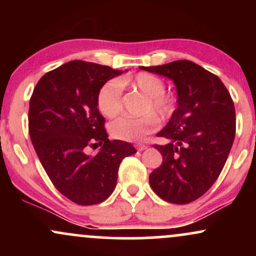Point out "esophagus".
Segmentation results:
<instances>
[{"instance_id": "esophagus-1", "label": "esophagus", "mask_w": 256, "mask_h": 256, "mask_svg": "<svg viewBox=\"0 0 256 256\" xmlns=\"http://www.w3.org/2000/svg\"><path fill=\"white\" fill-rule=\"evenodd\" d=\"M134 146H136V149H137V150H140V152H142V150H146V149L148 148V146L144 144V143H137V144Z\"/></svg>"}]
</instances>
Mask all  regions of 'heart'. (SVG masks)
I'll return each instance as SVG.
<instances>
[{
	"label": "heart",
	"instance_id": "b5f03b06",
	"mask_svg": "<svg viewBox=\"0 0 256 256\" xmlns=\"http://www.w3.org/2000/svg\"><path fill=\"white\" fill-rule=\"evenodd\" d=\"M134 88L146 98L143 113L152 112L158 118L166 119L174 110V98L165 94V82L152 73L140 72L134 78L124 77L116 82H108L98 94V108L106 118H114L122 110V88ZM158 120L152 114L142 118L122 116L110 125L112 137L126 142H140L155 130Z\"/></svg>",
	"mask_w": 256,
	"mask_h": 256
}]
</instances>
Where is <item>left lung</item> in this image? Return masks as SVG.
Segmentation results:
<instances>
[{
    "label": "left lung",
    "instance_id": "1",
    "mask_svg": "<svg viewBox=\"0 0 256 256\" xmlns=\"http://www.w3.org/2000/svg\"><path fill=\"white\" fill-rule=\"evenodd\" d=\"M174 83L178 107L160 132L162 164L149 176L158 196L177 204L201 198L219 177L236 132V114L219 77L189 60L140 67Z\"/></svg>",
    "mask_w": 256,
    "mask_h": 256
}]
</instances>
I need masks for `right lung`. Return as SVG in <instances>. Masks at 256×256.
Segmentation results:
<instances>
[{"instance_id":"obj_1","label":"right lung","mask_w":256,"mask_h":256,"mask_svg":"<svg viewBox=\"0 0 256 256\" xmlns=\"http://www.w3.org/2000/svg\"><path fill=\"white\" fill-rule=\"evenodd\" d=\"M122 73L73 60L46 73L31 96L28 132L37 156L54 186L77 204L110 198L120 162L136 152L131 143L108 140L98 108L100 89ZM89 146L99 152L89 154Z\"/></svg>"}]
</instances>
